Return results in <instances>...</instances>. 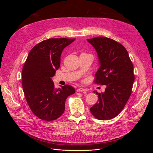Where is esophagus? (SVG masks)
<instances>
[{
    "mask_svg": "<svg viewBox=\"0 0 153 153\" xmlns=\"http://www.w3.org/2000/svg\"><path fill=\"white\" fill-rule=\"evenodd\" d=\"M76 91L77 92H86V91H87V90L86 89H84V88L81 87V88H78V89H77Z\"/></svg>",
    "mask_w": 153,
    "mask_h": 153,
    "instance_id": "34e87169",
    "label": "esophagus"
}]
</instances>
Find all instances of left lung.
<instances>
[{
	"instance_id": "8db88e82",
	"label": "left lung",
	"mask_w": 153,
	"mask_h": 153,
	"mask_svg": "<svg viewBox=\"0 0 153 153\" xmlns=\"http://www.w3.org/2000/svg\"><path fill=\"white\" fill-rule=\"evenodd\" d=\"M87 41L98 57L95 81L106 85L104 92L94 91L98 101L90 108L91 112L98 119H111L121 112L131 94L135 80L133 64L126 48L117 41L105 37Z\"/></svg>"
}]
</instances>
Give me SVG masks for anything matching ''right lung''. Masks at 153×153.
I'll use <instances>...</instances> for the list:
<instances>
[{
    "label": "right lung",
    "mask_w": 153,
    "mask_h": 153,
    "mask_svg": "<svg viewBox=\"0 0 153 153\" xmlns=\"http://www.w3.org/2000/svg\"><path fill=\"white\" fill-rule=\"evenodd\" d=\"M75 39L52 38L41 41L30 51L22 69V86L32 112L45 121L59 118L68 97L75 92L69 85L54 87L52 77L60 67L63 50Z\"/></svg>",
    "instance_id": "add662e5"
}]
</instances>
